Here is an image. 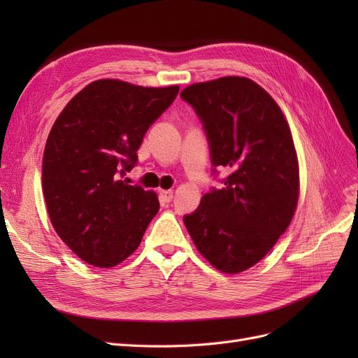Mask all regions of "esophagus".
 I'll return each mask as SVG.
<instances>
[{
  "label": "esophagus",
  "mask_w": 358,
  "mask_h": 358,
  "mask_svg": "<svg viewBox=\"0 0 358 358\" xmlns=\"http://www.w3.org/2000/svg\"><path fill=\"white\" fill-rule=\"evenodd\" d=\"M159 197H161V200L164 201V203H170L173 200V191L171 189H167V191L161 189L159 191Z\"/></svg>",
  "instance_id": "1"
}]
</instances>
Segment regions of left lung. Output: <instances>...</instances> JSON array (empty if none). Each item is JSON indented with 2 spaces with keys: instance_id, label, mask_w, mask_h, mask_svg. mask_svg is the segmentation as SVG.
<instances>
[{
  "instance_id": "8db88e82",
  "label": "left lung",
  "mask_w": 358,
  "mask_h": 358,
  "mask_svg": "<svg viewBox=\"0 0 358 358\" xmlns=\"http://www.w3.org/2000/svg\"><path fill=\"white\" fill-rule=\"evenodd\" d=\"M203 125L216 167L229 176L183 216L199 252L224 273L262 259L296 212L299 162L287 119L262 86L246 78L194 83L180 92Z\"/></svg>"
}]
</instances>
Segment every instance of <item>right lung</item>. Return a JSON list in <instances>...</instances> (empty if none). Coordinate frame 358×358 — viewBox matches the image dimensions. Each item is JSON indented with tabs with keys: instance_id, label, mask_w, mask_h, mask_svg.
Masks as SVG:
<instances>
[{
	"instance_id": "add662e5",
	"label": "right lung",
	"mask_w": 358,
	"mask_h": 358,
	"mask_svg": "<svg viewBox=\"0 0 358 358\" xmlns=\"http://www.w3.org/2000/svg\"><path fill=\"white\" fill-rule=\"evenodd\" d=\"M178 92L179 86L95 80L53 124L43 155V196L53 229L83 262L95 267L124 262L158 213L157 194L122 178Z\"/></svg>"
}]
</instances>
